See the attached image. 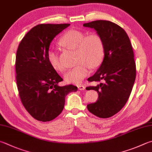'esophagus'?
<instances>
[{
	"label": "esophagus",
	"instance_id": "obj_1",
	"mask_svg": "<svg viewBox=\"0 0 152 152\" xmlns=\"http://www.w3.org/2000/svg\"><path fill=\"white\" fill-rule=\"evenodd\" d=\"M77 87H78V89L80 90V91H83V90H85V87L84 85H80L77 86Z\"/></svg>",
	"mask_w": 152,
	"mask_h": 152
}]
</instances>
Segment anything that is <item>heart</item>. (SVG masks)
Wrapping results in <instances>:
<instances>
[{"mask_svg": "<svg viewBox=\"0 0 152 152\" xmlns=\"http://www.w3.org/2000/svg\"><path fill=\"white\" fill-rule=\"evenodd\" d=\"M59 44L69 49L75 50L77 65L65 74L64 78L69 83L78 85L91 72V67H99L104 56V42L101 36L91 34L86 36L77 30H69L59 39ZM48 60L54 69L63 72L65 67L60 61L58 51L50 48L48 51Z\"/></svg>", "mask_w": 152, "mask_h": 152, "instance_id": "obj_1", "label": "heart"}]
</instances>
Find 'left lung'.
Listing matches in <instances>:
<instances>
[{
    "mask_svg": "<svg viewBox=\"0 0 152 152\" xmlns=\"http://www.w3.org/2000/svg\"><path fill=\"white\" fill-rule=\"evenodd\" d=\"M83 26L94 28L104 45V57L101 66L87 79L89 82L103 83L87 87L99 94L97 101L88 104L87 109L99 118H110L124 107L132 90L136 75L132 47L126 32L115 23L95 20Z\"/></svg>",
    "mask_w": 152,
    "mask_h": 152,
    "instance_id": "1",
    "label": "left lung"
}]
</instances>
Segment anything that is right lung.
<instances>
[{
    "label": "right lung",
    "mask_w": 152,
    "mask_h": 152,
    "mask_svg": "<svg viewBox=\"0 0 152 152\" xmlns=\"http://www.w3.org/2000/svg\"><path fill=\"white\" fill-rule=\"evenodd\" d=\"M69 24H38L28 31L18 45L16 78L19 96L28 113L42 122H49L64 109L65 96L77 91L75 85L59 87L63 81L48 60V51L55 37Z\"/></svg>",
    "instance_id": "obj_1"
}]
</instances>
